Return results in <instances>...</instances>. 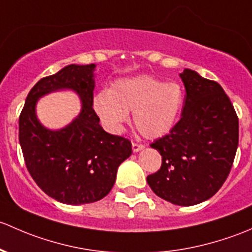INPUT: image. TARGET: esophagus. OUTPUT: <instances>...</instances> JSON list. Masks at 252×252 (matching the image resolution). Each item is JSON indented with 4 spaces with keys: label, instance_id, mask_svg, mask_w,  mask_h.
Listing matches in <instances>:
<instances>
[{
    "label": "esophagus",
    "instance_id": "34e87169",
    "mask_svg": "<svg viewBox=\"0 0 252 252\" xmlns=\"http://www.w3.org/2000/svg\"><path fill=\"white\" fill-rule=\"evenodd\" d=\"M144 145L143 144H138V143H132V150H133V153H138L141 152V150L144 149Z\"/></svg>",
    "mask_w": 252,
    "mask_h": 252
}]
</instances>
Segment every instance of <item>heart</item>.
<instances>
[{
  "instance_id": "1",
  "label": "heart",
  "mask_w": 252,
  "mask_h": 252,
  "mask_svg": "<svg viewBox=\"0 0 252 252\" xmlns=\"http://www.w3.org/2000/svg\"><path fill=\"white\" fill-rule=\"evenodd\" d=\"M183 91L176 82L155 77H124L110 90L93 98V109L108 129L119 132L133 111V124L145 138L154 139L171 131L183 107Z\"/></svg>"
}]
</instances>
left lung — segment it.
Here are the masks:
<instances>
[{
  "instance_id": "8db88e82",
  "label": "left lung",
  "mask_w": 252,
  "mask_h": 252,
  "mask_svg": "<svg viewBox=\"0 0 252 252\" xmlns=\"http://www.w3.org/2000/svg\"><path fill=\"white\" fill-rule=\"evenodd\" d=\"M186 102L181 120L150 147L162 157L147 182L164 200L191 206L207 200L227 180L239 142V120L221 85L190 69L181 72Z\"/></svg>"
}]
</instances>
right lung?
I'll return each instance as SVG.
<instances>
[{"label":"right lung","instance_id":"add662e5","mask_svg":"<svg viewBox=\"0 0 252 252\" xmlns=\"http://www.w3.org/2000/svg\"><path fill=\"white\" fill-rule=\"evenodd\" d=\"M95 64H70L43 77L28 94L19 118V143L36 184L59 203L82 205L100 200L111 190L119 166L132 154L128 139L108 133L93 110ZM72 90L80 98L76 118L58 130L37 118L40 97Z\"/></svg>","mask_w":252,"mask_h":252}]
</instances>
